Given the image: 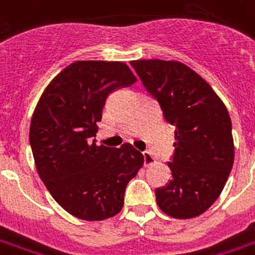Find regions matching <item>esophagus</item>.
Returning a JSON list of instances; mask_svg holds the SVG:
<instances>
[{
  "instance_id": "esophagus-1",
  "label": "esophagus",
  "mask_w": 255,
  "mask_h": 255,
  "mask_svg": "<svg viewBox=\"0 0 255 255\" xmlns=\"http://www.w3.org/2000/svg\"><path fill=\"white\" fill-rule=\"evenodd\" d=\"M143 160H144V166H149V164H152L155 162V158H153L148 151H144L143 152Z\"/></svg>"
}]
</instances>
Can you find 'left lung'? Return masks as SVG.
Here are the masks:
<instances>
[{"mask_svg": "<svg viewBox=\"0 0 255 255\" xmlns=\"http://www.w3.org/2000/svg\"><path fill=\"white\" fill-rule=\"evenodd\" d=\"M132 68L175 128L171 180L155 190L163 213L198 217L218 199L234 163L226 107L197 72L178 61L136 60Z\"/></svg>", "mask_w": 255, "mask_h": 255, "instance_id": "1", "label": "left lung"}]
</instances>
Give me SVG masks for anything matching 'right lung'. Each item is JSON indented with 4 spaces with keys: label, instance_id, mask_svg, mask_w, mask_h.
I'll use <instances>...</instances> for the list:
<instances>
[{
    "label": "right lung",
    "instance_id": "1",
    "mask_svg": "<svg viewBox=\"0 0 255 255\" xmlns=\"http://www.w3.org/2000/svg\"><path fill=\"white\" fill-rule=\"evenodd\" d=\"M136 83L120 61H76L42 93L33 114L29 140L37 171L54 201L84 221L119 213L128 182L143 166L131 144L97 145V122L107 97Z\"/></svg>",
    "mask_w": 255,
    "mask_h": 255
}]
</instances>
